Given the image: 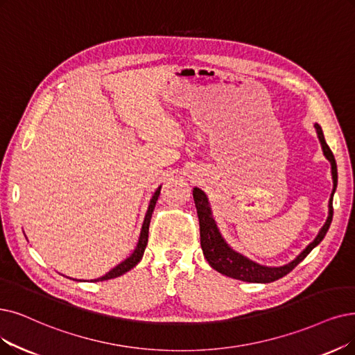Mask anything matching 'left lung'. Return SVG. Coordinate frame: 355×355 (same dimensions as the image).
<instances>
[{"mask_svg": "<svg viewBox=\"0 0 355 355\" xmlns=\"http://www.w3.org/2000/svg\"><path fill=\"white\" fill-rule=\"evenodd\" d=\"M315 128L318 131V137L323 148V154L326 155V159L331 162L332 166V179H334V191H332V196L334 192L336 189V182H338V172H336V162L334 154L331 151V148L328 147L322 132V128L319 123H315ZM332 196L329 200V216L328 220H326L324 225L320 229L318 237L311 242L300 254L297 257L293 262H290L288 265L279 266V268H268V266H262L254 263L252 261H249L248 258L242 257V254L234 252L233 249L229 248L227 245L218 229L216 225L214 218L211 216V208L208 205V200L205 193L195 188L193 189V201H195V207H196V212H198V218H200V234H201V248L204 252V257L207 258L208 263L223 275H227L234 279H240V281H246V282H272L277 281L279 278H282L284 275H287L288 272H291L293 269L299 265L307 254L311 252L315 246H318L322 239L324 237L326 232L329 230V225L332 223V216H334V207H332Z\"/></svg>", "mask_w": 355, "mask_h": 355, "instance_id": "obj_1", "label": "left lung"}]
</instances>
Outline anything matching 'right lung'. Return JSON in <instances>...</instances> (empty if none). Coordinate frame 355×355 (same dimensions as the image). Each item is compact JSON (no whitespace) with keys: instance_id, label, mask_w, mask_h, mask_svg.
I'll use <instances>...</instances> for the list:
<instances>
[{"instance_id":"1","label":"right lung","mask_w":355,"mask_h":355,"mask_svg":"<svg viewBox=\"0 0 355 355\" xmlns=\"http://www.w3.org/2000/svg\"><path fill=\"white\" fill-rule=\"evenodd\" d=\"M160 189L159 188L157 191H155V193L153 195L151 201H150V205H148V211L146 214V220H144V224H143V229H141V234H139V240H138V245L134 250V253L131 254V257L128 259H125L123 262H121L118 266H115L112 269V271H109L106 275H103L102 278H97L94 281H105V279H112V278H116L125 272H128L130 269H132L139 261L141 258H143L144 254V250H146V246H147V242H148V227H150V220H151V214L154 211V207H155V202H157L159 200V195H160Z\"/></svg>"}]
</instances>
